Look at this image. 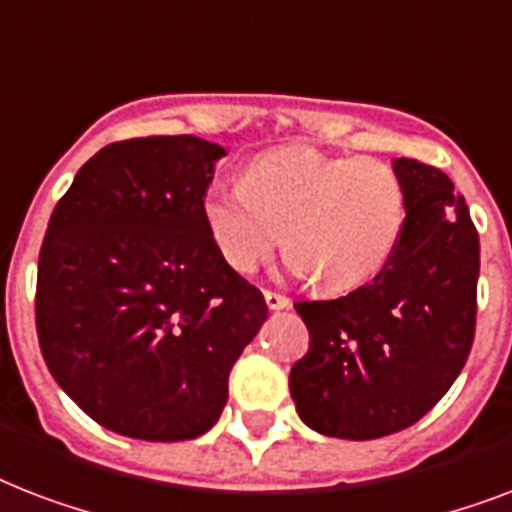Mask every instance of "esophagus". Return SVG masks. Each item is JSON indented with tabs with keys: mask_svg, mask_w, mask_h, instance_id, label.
<instances>
[{
	"mask_svg": "<svg viewBox=\"0 0 512 512\" xmlns=\"http://www.w3.org/2000/svg\"><path fill=\"white\" fill-rule=\"evenodd\" d=\"M265 305L271 308V311H281V308H289L292 300L287 295H279V292H271V289H265Z\"/></svg>",
	"mask_w": 512,
	"mask_h": 512,
	"instance_id": "1",
	"label": "esophagus"
}]
</instances>
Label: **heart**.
I'll use <instances>...</instances> for the list:
<instances>
[{
  "mask_svg": "<svg viewBox=\"0 0 512 512\" xmlns=\"http://www.w3.org/2000/svg\"><path fill=\"white\" fill-rule=\"evenodd\" d=\"M201 215L223 260L255 273L287 247L289 268L327 292L374 279L406 220V188L377 156H329L292 146L260 156L244 183L209 185ZM288 236H283V231Z\"/></svg>",
  "mask_w": 512,
  "mask_h": 512,
  "instance_id": "obj_1",
  "label": "heart"
}]
</instances>
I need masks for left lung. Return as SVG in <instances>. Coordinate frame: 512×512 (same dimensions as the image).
<instances>
[{
    "mask_svg": "<svg viewBox=\"0 0 512 512\" xmlns=\"http://www.w3.org/2000/svg\"><path fill=\"white\" fill-rule=\"evenodd\" d=\"M406 220L369 284L295 303L311 345L289 372L300 420L369 441L409 428L452 388L476 335L478 231L446 172L396 159Z\"/></svg>",
    "mask_w": 512,
    "mask_h": 512,
    "instance_id": "obj_1",
    "label": "left lung"
}]
</instances>
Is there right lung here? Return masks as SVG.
<instances>
[{
    "label": "right lung",
    "mask_w": 512,
    "mask_h": 512,
    "mask_svg": "<svg viewBox=\"0 0 512 512\" xmlns=\"http://www.w3.org/2000/svg\"><path fill=\"white\" fill-rule=\"evenodd\" d=\"M217 143L193 135L100 148L55 204L36 273V335L60 388L143 441L207 433L268 305L209 236Z\"/></svg>",
    "instance_id": "right-lung-1"
}]
</instances>
